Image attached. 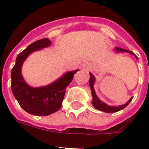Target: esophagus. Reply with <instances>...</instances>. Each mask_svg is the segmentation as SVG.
<instances>
[{
  "label": "esophagus",
  "mask_w": 149,
  "mask_h": 149,
  "mask_svg": "<svg viewBox=\"0 0 149 149\" xmlns=\"http://www.w3.org/2000/svg\"><path fill=\"white\" fill-rule=\"evenodd\" d=\"M84 70H86V71L89 70V67H88V65H84Z\"/></svg>",
  "instance_id": "obj_1"
}]
</instances>
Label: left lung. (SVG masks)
<instances>
[{"mask_svg": "<svg viewBox=\"0 0 149 149\" xmlns=\"http://www.w3.org/2000/svg\"><path fill=\"white\" fill-rule=\"evenodd\" d=\"M116 51L117 52H127V53H130V54H131L135 55L134 54V53L131 52V51L123 49V48H118V47H116ZM135 56H136V59H138L137 56H136V55H135ZM94 84H95V77L93 76V74L90 73L89 85H90L91 90H92V95H93V101H92V103H93V105L94 106L95 108H96L97 110L105 112V113H115V112L119 111V110H122V109H124L125 107H126L129 104V103L131 102V100H132V98H131V99L129 100L127 103L125 104L121 105V106H119V107L108 106V105L107 104H104V102H102V101H100V100L98 99V98L97 97V95H96V94H95V90H94V87H93V86H94Z\"/></svg>", "mask_w": 149, "mask_h": 149, "instance_id": "8db88e82", "label": "left lung"}]
</instances>
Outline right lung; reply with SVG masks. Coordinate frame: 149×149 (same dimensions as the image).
<instances>
[{"mask_svg":"<svg viewBox=\"0 0 149 149\" xmlns=\"http://www.w3.org/2000/svg\"><path fill=\"white\" fill-rule=\"evenodd\" d=\"M51 45L48 39H39L18 54L15 64L12 68L11 87L13 93L24 110L35 116H48L56 112L61 107L65 94V88L72 81L74 74L78 70L68 72L55 82L46 86L30 87L22 77V64L28 55L41 48Z\"/></svg>","mask_w":149,"mask_h":149,"instance_id":"add662e5","label":"right lung"}]
</instances>
